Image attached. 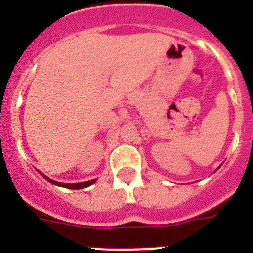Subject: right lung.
I'll use <instances>...</instances> for the list:
<instances>
[{
  "label": "right lung",
  "mask_w": 253,
  "mask_h": 253,
  "mask_svg": "<svg viewBox=\"0 0 253 253\" xmlns=\"http://www.w3.org/2000/svg\"><path fill=\"white\" fill-rule=\"evenodd\" d=\"M47 181H49L51 184L53 185H57V186H63V188H67V189H84L87 188V186H90L91 184H94L95 180H90V181H86V182H77V184H63V182H56V181L51 180L48 177L43 176Z\"/></svg>",
  "instance_id": "right-lung-1"
}]
</instances>
